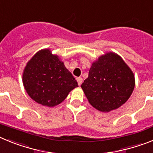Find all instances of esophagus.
<instances>
[{
  "label": "esophagus",
  "mask_w": 153,
  "mask_h": 153,
  "mask_svg": "<svg viewBox=\"0 0 153 153\" xmlns=\"http://www.w3.org/2000/svg\"><path fill=\"white\" fill-rule=\"evenodd\" d=\"M76 81H77L78 85H79V86H80V85L82 84V83H83V79H82L81 77H77L76 78Z\"/></svg>",
  "instance_id": "34e87169"
}]
</instances>
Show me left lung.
I'll return each mask as SVG.
<instances>
[{
  "mask_svg": "<svg viewBox=\"0 0 153 153\" xmlns=\"http://www.w3.org/2000/svg\"><path fill=\"white\" fill-rule=\"evenodd\" d=\"M135 78L126 63L114 53H108L93 63L88 78L81 87L92 106L109 112L125 103L134 90Z\"/></svg>",
  "mask_w": 153,
  "mask_h": 153,
  "instance_id": "obj_1",
  "label": "left lung"
}]
</instances>
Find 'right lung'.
<instances>
[{
	"label": "right lung",
	"mask_w": 153,
	"mask_h": 153,
	"mask_svg": "<svg viewBox=\"0 0 153 153\" xmlns=\"http://www.w3.org/2000/svg\"><path fill=\"white\" fill-rule=\"evenodd\" d=\"M28 95L36 102L51 107L60 104L77 82L57 56L42 50L31 58L23 74Z\"/></svg>",
	"instance_id": "right-lung-1"
}]
</instances>
